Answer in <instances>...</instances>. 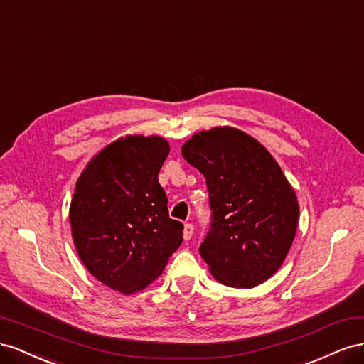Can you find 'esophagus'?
I'll use <instances>...</instances> for the list:
<instances>
[{"label": "esophagus", "mask_w": 364, "mask_h": 364, "mask_svg": "<svg viewBox=\"0 0 364 364\" xmlns=\"http://www.w3.org/2000/svg\"><path fill=\"white\" fill-rule=\"evenodd\" d=\"M193 235V225L192 224H184V228H183V237L184 241H189L191 237Z\"/></svg>", "instance_id": "34e87169"}]
</instances>
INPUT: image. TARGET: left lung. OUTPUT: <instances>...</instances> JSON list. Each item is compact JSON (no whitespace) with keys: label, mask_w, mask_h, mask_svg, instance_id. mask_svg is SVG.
<instances>
[{"label":"left lung","mask_w":364,"mask_h":364,"mask_svg":"<svg viewBox=\"0 0 364 364\" xmlns=\"http://www.w3.org/2000/svg\"><path fill=\"white\" fill-rule=\"evenodd\" d=\"M183 157L205 178L212 228L200 255L224 285L253 288L282 267L299 225V201L280 166L247 132L200 131Z\"/></svg>","instance_id":"8db88e82"}]
</instances>
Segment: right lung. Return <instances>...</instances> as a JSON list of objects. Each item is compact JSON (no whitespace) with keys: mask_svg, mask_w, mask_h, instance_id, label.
Listing matches in <instances>:
<instances>
[{"mask_svg":"<svg viewBox=\"0 0 364 364\" xmlns=\"http://www.w3.org/2000/svg\"><path fill=\"white\" fill-rule=\"evenodd\" d=\"M169 143L159 136H127L107 144L77 178L70 204L71 236L82 264L122 294L157 279L183 242L171 220L159 172Z\"/></svg>","mask_w":364,"mask_h":364,"instance_id":"1","label":"right lung"}]
</instances>
